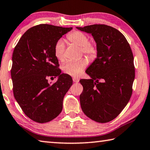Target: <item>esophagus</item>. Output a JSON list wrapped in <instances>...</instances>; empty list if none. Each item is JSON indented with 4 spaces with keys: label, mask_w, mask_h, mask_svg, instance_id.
Here are the masks:
<instances>
[{
    "label": "esophagus",
    "mask_w": 150,
    "mask_h": 150,
    "mask_svg": "<svg viewBox=\"0 0 150 150\" xmlns=\"http://www.w3.org/2000/svg\"><path fill=\"white\" fill-rule=\"evenodd\" d=\"M73 81L74 83H79V79H77V78H76V77H73Z\"/></svg>",
    "instance_id": "obj_1"
}]
</instances>
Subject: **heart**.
Instances as JSON below:
<instances>
[{
	"instance_id": "obj_1",
	"label": "heart",
	"mask_w": 150,
	"mask_h": 150,
	"mask_svg": "<svg viewBox=\"0 0 150 150\" xmlns=\"http://www.w3.org/2000/svg\"><path fill=\"white\" fill-rule=\"evenodd\" d=\"M67 39L70 43L80 47L81 53L89 58L96 55L98 48L93 42L89 41V38L84 33L79 31H73L67 35ZM54 53L59 62L65 60V43L64 40H57L54 47ZM87 66L86 59L81 58L75 62H67L62 66V70L72 77H79L83 72Z\"/></svg>"
}]
</instances>
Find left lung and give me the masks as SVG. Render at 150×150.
Masks as SVG:
<instances>
[{"label": "left lung", "instance_id": "1", "mask_svg": "<svg viewBox=\"0 0 150 150\" xmlns=\"http://www.w3.org/2000/svg\"><path fill=\"white\" fill-rule=\"evenodd\" d=\"M77 29L91 33L98 48L96 59L86 71L91 79L80 80L81 108L92 120L110 122L131 97L135 77L132 50L124 35L111 26L95 24Z\"/></svg>", "mask_w": 150, "mask_h": 150}]
</instances>
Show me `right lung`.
I'll list each match as a JSON object with an SVG mask.
<instances>
[{"label": "right lung", "mask_w": 150, "mask_h": 150, "mask_svg": "<svg viewBox=\"0 0 150 150\" xmlns=\"http://www.w3.org/2000/svg\"><path fill=\"white\" fill-rule=\"evenodd\" d=\"M71 29L39 24L29 29L13 50L11 69L13 96L23 113L35 122L50 121L63 109L64 97L73 81L69 75L61 74L54 47ZM56 76V83H48V78Z\"/></svg>", "instance_id": "obj_1"}]
</instances>
